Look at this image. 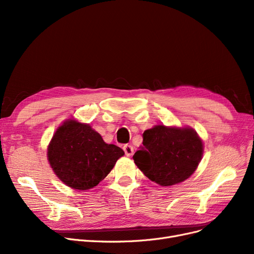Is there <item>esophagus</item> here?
I'll return each mask as SVG.
<instances>
[{
	"label": "esophagus",
	"mask_w": 254,
	"mask_h": 254,
	"mask_svg": "<svg viewBox=\"0 0 254 254\" xmlns=\"http://www.w3.org/2000/svg\"><path fill=\"white\" fill-rule=\"evenodd\" d=\"M124 150H125V153L127 156H130L132 155V153H134V148H132L131 145H125L124 146Z\"/></svg>",
	"instance_id": "1"
}]
</instances>
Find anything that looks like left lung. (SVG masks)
<instances>
[{"mask_svg":"<svg viewBox=\"0 0 254 254\" xmlns=\"http://www.w3.org/2000/svg\"><path fill=\"white\" fill-rule=\"evenodd\" d=\"M203 149L194 129L155 126L143 132V146L132 158L146 177L162 186H171L193 174Z\"/></svg>","mask_w":254,"mask_h":254,"instance_id":"1","label":"left lung"}]
</instances>
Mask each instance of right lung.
<instances>
[{
  "label": "right lung",
  "mask_w": 254,
  "mask_h": 254,
  "mask_svg": "<svg viewBox=\"0 0 254 254\" xmlns=\"http://www.w3.org/2000/svg\"><path fill=\"white\" fill-rule=\"evenodd\" d=\"M124 154L118 146L105 143L89 125L73 119L57 129L47 148L48 161L56 175L78 190L97 186Z\"/></svg>",
  "instance_id": "obj_1"
}]
</instances>
